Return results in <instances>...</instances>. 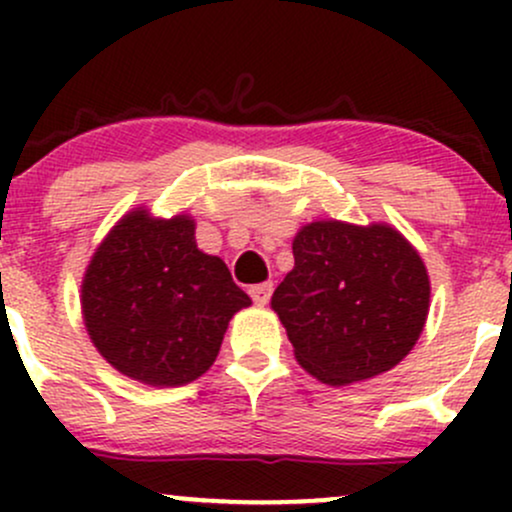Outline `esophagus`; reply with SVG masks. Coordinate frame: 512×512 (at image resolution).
<instances>
[{
  "label": "esophagus",
  "mask_w": 512,
  "mask_h": 512,
  "mask_svg": "<svg viewBox=\"0 0 512 512\" xmlns=\"http://www.w3.org/2000/svg\"><path fill=\"white\" fill-rule=\"evenodd\" d=\"M272 291H274V286L269 284V281H264V284L252 286L250 298L255 301V305H267L269 298H272Z\"/></svg>",
  "instance_id": "esophagus-1"
}]
</instances>
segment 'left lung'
I'll list each match as a JSON object with an SVG mask.
<instances>
[{
  "label": "left lung",
  "mask_w": 512,
  "mask_h": 512,
  "mask_svg": "<svg viewBox=\"0 0 512 512\" xmlns=\"http://www.w3.org/2000/svg\"><path fill=\"white\" fill-rule=\"evenodd\" d=\"M293 260L272 310L298 366L320 383L344 387L375 378L419 342L431 279L419 250L395 226L305 223L293 238Z\"/></svg>",
  "instance_id": "left-lung-1"
}]
</instances>
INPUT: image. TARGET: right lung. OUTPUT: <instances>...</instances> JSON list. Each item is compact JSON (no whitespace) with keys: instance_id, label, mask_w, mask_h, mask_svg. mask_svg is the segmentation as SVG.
Segmentation results:
<instances>
[{"instance_id":"right-lung-1","label":"right lung","mask_w":512,"mask_h":512,"mask_svg":"<svg viewBox=\"0 0 512 512\" xmlns=\"http://www.w3.org/2000/svg\"><path fill=\"white\" fill-rule=\"evenodd\" d=\"M195 219L127 211L101 240L84 279V327L105 361L151 387H178L214 366L223 334L252 303L226 262L197 248Z\"/></svg>"}]
</instances>
